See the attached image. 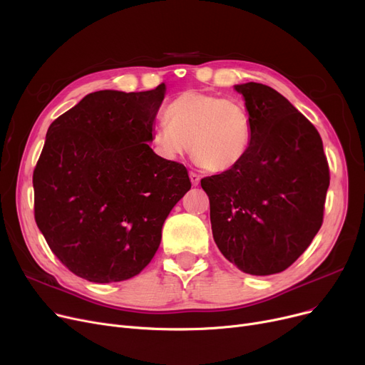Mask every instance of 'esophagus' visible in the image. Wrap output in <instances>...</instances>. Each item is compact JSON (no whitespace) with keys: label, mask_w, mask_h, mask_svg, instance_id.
I'll list each match as a JSON object with an SVG mask.
<instances>
[{"label":"esophagus","mask_w":365,"mask_h":365,"mask_svg":"<svg viewBox=\"0 0 365 365\" xmlns=\"http://www.w3.org/2000/svg\"><path fill=\"white\" fill-rule=\"evenodd\" d=\"M189 179H191V182H192V185L194 186H198V183H200V174H197V173H194V171H191L189 173Z\"/></svg>","instance_id":"esophagus-1"}]
</instances>
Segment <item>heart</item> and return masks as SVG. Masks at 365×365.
<instances>
[{
  "label": "heart",
  "mask_w": 365,
  "mask_h": 365,
  "mask_svg": "<svg viewBox=\"0 0 365 365\" xmlns=\"http://www.w3.org/2000/svg\"><path fill=\"white\" fill-rule=\"evenodd\" d=\"M163 118L149 141L161 160H179L191 146L200 167L220 173L239 165L252 148V118L239 100L185 91L164 108Z\"/></svg>",
  "instance_id": "obj_1"
}]
</instances>
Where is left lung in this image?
<instances>
[{"label": "left lung", "mask_w": 365, "mask_h": 365, "mask_svg": "<svg viewBox=\"0 0 365 365\" xmlns=\"http://www.w3.org/2000/svg\"><path fill=\"white\" fill-rule=\"evenodd\" d=\"M253 123L252 148L228 171L201 179L213 239L253 276L292 265L324 222L329 167L313 123L273 88L237 85Z\"/></svg>", "instance_id": "8db88e82"}]
</instances>
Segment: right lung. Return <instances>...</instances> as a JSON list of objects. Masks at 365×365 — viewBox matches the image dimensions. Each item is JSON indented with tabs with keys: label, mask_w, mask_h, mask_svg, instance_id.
Listing matches in <instances>:
<instances>
[{
	"label": "right lung",
	"mask_w": 365,
	"mask_h": 365,
	"mask_svg": "<svg viewBox=\"0 0 365 365\" xmlns=\"http://www.w3.org/2000/svg\"><path fill=\"white\" fill-rule=\"evenodd\" d=\"M165 83L92 92L46 134L33 174L34 217L55 257L95 283L138 274L191 189L186 167L149 148Z\"/></svg>",
	"instance_id": "1"
}]
</instances>
